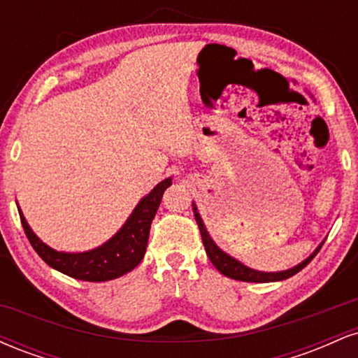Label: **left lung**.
Here are the masks:
<instances>
[{
  "label": "left lung",
  "instance_id": "obj_1",
  "mask_svg": "<svg viewBox=\"0 0 358 358\" xmlns=\"http://www.w3.org/2000/svg\"><path fill=\"white\" fill-rule=\"evenodd\" d=\"M193 213H195V220H196V224H199L200 236H202V242L205 245V250H207V256L212 261V264L215 266L217 271L224 274V276L237 279V281H245V282L282 281V279L294 276V274L299 273V271H301L303 268H306V266L311 262V259H313L316 254H318V250L322 249V245H320V248L316 249L315 252L306 259V261H303L301 264H298L296 268H293V269L281 271V273H261V271H254V269L248 268V266H244L242 262L237 261V259L227 256L224 250H220L219 248H217L215 242H213L210 239V236H208L207 229H205L203 222H202V219H200V215H199V212H196L195 205H193Z\"/></svg>",
  "mask_w": 358,
  "mask_h": 358
}]
</instances>
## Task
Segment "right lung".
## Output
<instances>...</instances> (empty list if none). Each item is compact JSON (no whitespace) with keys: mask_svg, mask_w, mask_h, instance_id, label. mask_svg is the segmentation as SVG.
<instances>
[{"mask_svg":"<svg viewBox=\"0 0 358 358\" xmlns=\"http://www.w3.org/2000/svg\"><path fill=\"white\" fill-rule=\"evenodd\" d=\"M170 185L171 178L163 180L162 183L156 185L153 190L138 203V207L131 213V217L122 225L121 231L113 239L106 242L104 245L89 250V252H57V250L45 245L31 232L22 212H20V219H22L23 231L27 234L31 248L50 268L60 271V273L67 274L73 279H80V281H109V279H116L122 274L129 273L141 262L146 252L151 222H153L156 210L162 203L163 192Z\"/></svg>","mask_w":358,"mask_h":358,"instance_id":"add662e5","label":"right lung"}]
</instances>
